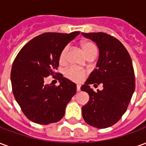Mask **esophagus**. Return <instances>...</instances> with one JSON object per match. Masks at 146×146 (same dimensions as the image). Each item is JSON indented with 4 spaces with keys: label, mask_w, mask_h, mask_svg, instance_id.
Listing matches in <instances>:
<instances>
[{
    "label": "esophagus",
    "mask_w": 146,
    "mask_h": 146,
    "mask_svg": "<svg viewBox=\"0 0 146 146\" xmlns=\"http://www.w3.org/2000/svg\"><path fill=\"white\" fill-rule=\"evenodd\" d=\"M76 91L80 92V85H76Z\"/></svg>",
    "instance_id": "34e87169"
}]
</instances>
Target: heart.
Instances as JSON below:
<instances>
[{"label": "heart", "mask_w": 146, "mask_h": 146, "mask_svg": "<svg viewBox=\"0 0 146 146\" xmlns=\"http://www.w3.org/2000/svg\"><path fill=\"white\" fill-rule=\"evenodd\" d=\"M81 47H82L83 51L86 55V57H88V56L92 55V54H97V48H96L95 44L92 43V42H84L81 44ZM68 50H69L68 46H66L62 49L60 54H59V62H60V63H65L66 59ZM64 76H66V78L72 81L80 82V81L83 80L84 78L85 77L86 72L84 70H80V69L76 68V67L71 66L67 68L66 70H65Z\"/></svg>", "instance_id": "obj_1"}]
</instances>
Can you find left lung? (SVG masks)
<instances>
[{
	"label": "left lung",
	"mask_w": 146,
	"mask_h": 146,
	"mask_svg": "<svg viewBox=\"0 0 146 146\" xmlns=\"http://www.w3.org/2000/svg\"><path fill=\"white\" fill-rule=\"evenodd\" d=\"M96 43L99 49L97 69L81 87L89 95L88 102L82 107V116L89 125L106 128L119 120L131 102L135 89L132 61L119 40L107 33H82ZM104 84V90L95 92L90 84Z\"/></svg>",
	"instance_id": "obj_1"
}]
</instances>
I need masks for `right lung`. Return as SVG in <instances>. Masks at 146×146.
Segmentation results:
<instances>
[{
  "label": "right lung",
  "mask_w": 146,
  "mask_h": 146,
  "mask_svg": "<svg viewBox=\"0 0 146 146\" xmlns=\"http://www.w3.org/2000/svg\"><path fill=\"white\" fill-rule=\"evenodd\" d=\"M80 32L44 33L24 45L15 58L11 72L12 92L28 119L46 125L59 121L67 104L76 92V85L55 73L62 49ZM58 75V86L45 85L44 80Z\"/></svg>",
  "instance_id": "obj_1"
}]
</instances>
